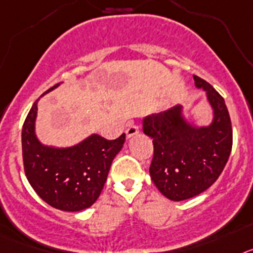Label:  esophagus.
Listing matches in <instances>:
<instances>
[{
  "instance_id": "34e87169",
  "label": "esophagus",
  "mask_w": 253,
  "mask_h": 253,
  "mask_svg": "<svg viewBox=\"0 0 253 253\" xmlns=\"http://www.w3.org/2000/svg\"><path fill=\"white\" fill-rule=\"evenodd\" d=\"M139 133V126H136V125H128L126 128V136L127 139H129V137H133L135 135H137Z\"/></svg>"
}]
</instances>
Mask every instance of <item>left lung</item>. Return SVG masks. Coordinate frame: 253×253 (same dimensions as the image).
Masks as SVG:
<instances>
[{"label":"left lung","instance_id":"1","mask_svg":"<svg viewBox=\"0 0 253 253\" xmlns=\"http://www.w3.org/2000/svg\"><path fill=\"white\" fill-rule=\"evenodd\" d=\"M197 89L206 93L211 107V122L197 126L177 104L142 120L145 135L153 139L150 177L167 199L182 201L208 190L223 172L232 151L233 132L223 96L199 76Z\"/></svg>","mask_w":253,"mask_h":253}]
</instances>
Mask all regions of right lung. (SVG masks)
<instances>
[{
	"mask_svg": "<svg viewBox=\"0 0 253 253\" xmlns=\"http://www.w3.org/2000/svg\"><path fill=\"white\" fill-rule=\"evenodd\" d=\"M60 84L48 89L49 93ZM43 94V95H44ZM38 100L28 113L21 132L26 178L43 201L63 211H80L95 203L112 162L126 140H105L93 133L79 144L56 148L42 144L35 133Z\"/></svg>",
	"mask_w": 253,
	"mask_h": 253,
	"instance_id": "add662e5",
	"label": "right lung"
}]
</instances>
